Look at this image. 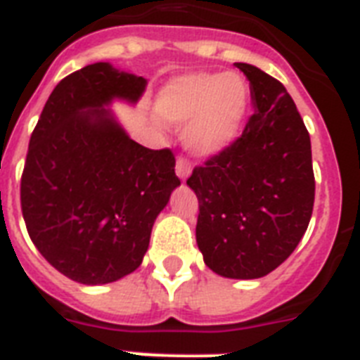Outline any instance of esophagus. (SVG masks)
<instances>
[{
  "instance_id": "34e87169",
  "label": "esophagus",
  "mask_w": 360,
  "mask_h": 360,
  "mask_svg": "<svg viewBox=\"0 0 360 360\" xmlns=\"http://www.w3.org/2000/svg\"><path fill=\"white\" fill-rule=\"evenodd\" d=\"M174 169H176V174H178V178H180V180H187V178H189V174H191V171H193V165L187 158H184V156H178Z\"/></svg>"
}]
</instances>
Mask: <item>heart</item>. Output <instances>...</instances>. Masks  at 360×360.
Listing matches in <instances>:
<instances>
[{"mask_svg":"<svg viewBox=\"0 0 360 360\" xmlns=\"http://www.w3.org/2000/svg\"><path fill=\"white\" fill-rule=\"evenodd\" d=\"M252 90L237 73H186L174 77L156 97L163 123L186 127L184 139L193 154L210 158L236 143L250 114Z\"/></svg>","mask_w":360,"mask_h":360,"instance_id":"obj_1","label":"heart"}]
</instances>
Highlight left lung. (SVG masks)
Segmentation results:
<instances>
[{
  "mask_svg": "<svg viewBox=\"0 0 360 360\" xmlns=\"http://www.w3.org/2000/svg\"><path fill=\"white\" fill-rule=\"evenodd\" d=\"M255 112L240 138L187 178L198 198L197 245L213 272L255 280L283 263L311 221V138L292 97L274 77L237 62Z\"/></svg>",
  "mask_w": 360,
  "mask_h": 360,
  "instance_id": "1",
  "label": "left lung"
}]
</instances>
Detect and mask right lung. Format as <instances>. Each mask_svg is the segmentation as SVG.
Returning a JSON list of instances; mask_svg holds the SVG:
<instances>
[{"mask_svg":"<svg viewBox=\"0 0 360 360\" xmlns=\"http://www.w3.org/2000/svg\"><path fill=\"white\" fill-rule=\"evenodd\" d=\"M147 79L95 62L62 79L32 130L22 174L29 237L70 280L105 285L138 269L180 186L169 148L136 143L106 106L136 105Z\"/></svg>","mask_w":360,"mask_h":360,"instance_id":"1","label":"right lung"}]
</instances>
